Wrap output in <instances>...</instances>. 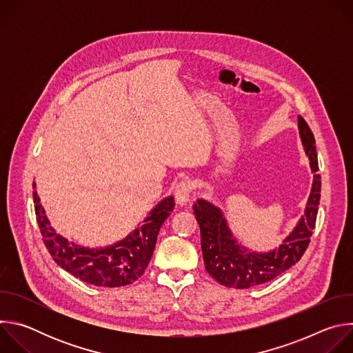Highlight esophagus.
<instances>
[{
    "label": "esophagus",
    "instance_id": "esophagus-1",
    "mask_svg": "<svg viewBox=\"0 0 353 353\" xmlns=\"http://www.w3.org/2000/svg\"><path fill=\"white\" fill-rule=\"evenodd\" d=\"M191 191H192V185L188 181L179 183L176 185V190H174V198L177 201V204H180V205L187 204L188 201H190Z\"/></svg>",
    "mask_w": 353,
    "mask_h": 353
}]
</instances>
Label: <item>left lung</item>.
Returning a JSON list of instances; mask_svg holds the SVG:
<instances>
[{"label":"left lung","instance_id":"8db88e82","mask_svg":"<svg viewBox=\"0 0 353 353\" xmlns=\"http://www.w3.org/2000/svg\"><path fill=\"white\" fill-rule=\"evenodd\" d=\"M297 128L305 154L310 161L313 184L305 214L300 216L296 226L282 240L279 247L268 251L251 250L233 236L221 208L204 198L196 199L192 205L201 230V248H203L205 270L221 285L245 289L270 282L294 265L305 254L316 226L321 176L317 173L316 139L301 116H297Z\"/></svg>","mask_w":353,"mask_h":353}]
</instances>
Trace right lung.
<instances>
[{
    "instance_id": "add662e5",
    "label": "right lung",
    "mask_w": 353,
    "mask_h": 353,
    "mask_svg": "<svg viewBox=\"0 0 353 353\" xmlns=\"http://www.w3.org/2000/svg\"><path fill=\"white\" fill-rule=\"evenodd\" d=\"M33 203L43 241L53 260L75 278L103 288L125 286L142 276L154 254L161 226L174 208V198L166 196L124 239L105 247H86L56 232L40 204L36 183Z\"/></svg>"
}]
</instances>
